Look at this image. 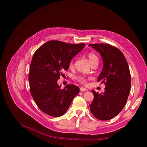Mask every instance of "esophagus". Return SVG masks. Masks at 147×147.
Returning a JSON list of instances; mask_svg holds the SVG:
<instances>
[{
  "mask_svg": "<svg viewBox=\"0 0 147 147\" xmlns=\"http://www.w3.org/2000/svg\"><path fill=\"white\" fill-rule=\"evenodd\" d=\"M80 91H82V92H84V91H87V90H88L84 88H83V87L80 88Z\"/></svg>",
  "mask_w": 147,
  "mask_h": 147,
  "instance_id": "esophagus-1",
  "label": "esophagus"
}]
</instances>
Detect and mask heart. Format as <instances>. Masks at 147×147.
I'll return each mask as SVG.
<instances>
[{
	"label": "heart",
	"mask_w": 147,
	"mask_h": 147,
	"mask_svg": "<svg viewBox=\"0 0 147 147\" xmlns=\"http://www.w3.org/2000/svg\"><path fill=\"white\" fill-rule=\"evenodd\" d=\"M88 57L89 58V60L90 64H93L94 63H98V62H99L98 57L94 52L88 53ZM73 60L72 59V60L70 61V62H69V67L71 68V67H73ZM77 79H78L79 82H80L81 83H84L86 82V78H84V76H80L78 77Z\"/></svg>",
	"instance_id": "b5f03b06"
}]
</instances>
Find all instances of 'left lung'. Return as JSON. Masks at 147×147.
<instances>
[{
	"instance_id": "obj_1",
	"label": "left lung",
	"mask_w": 147,
	"mask_h": 147,
	"mask_svg": "<svg viewBox=\"0 0 147 147\" xmlns=\"http://www.w3.org/2000/svg\"><path fill=\"white\" fill-rule=\"evenodd\" d=\"M89 46L102 58L104 66L97 81L106 85L104 93L92 90L94 98L90 110L99 120H110L118 115L126 104L131 86L129 65L123 53L114 46L105 43Z\"/></svg>"
}]
</instances>
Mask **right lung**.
<instances>
[{
  "label": "right lung",
  "mask_w": 147,
  "mask_h": 147,
  "mask_svg": "<svg viewBox=\"0 0 147 147\" xmlns=\"http://www.w3.org/2000/svg\"><path fill=\"white\" fill-rule=\"evenodd\" d=\"M85 44H69L58 40L45 43L34 52L31 62L28 80L30 93L39 109L52 117L64 114L80 89L68 84L61 89L57 83L69 63Z\"/></svg>",
  "instance_id": "1"
}]
</instances>
